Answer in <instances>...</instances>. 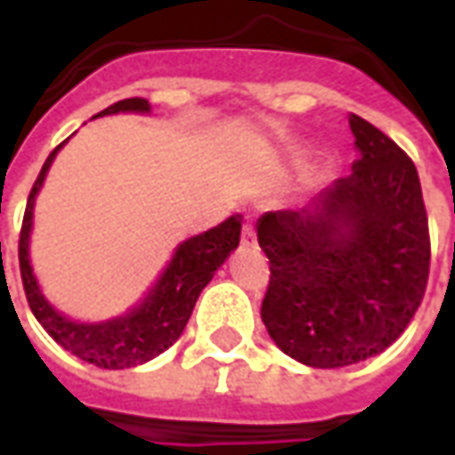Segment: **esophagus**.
<instances>
[{"instance_id":"34e87169","label":"esophagus","mask_w":455,"mask_h":455,"mask_svg":"<svg viewBox=\"0 0 455 455\" xmlns=\"http://www.w3.org/2000/svg\"><path fill=\"white\" fill-rule=\"evenodd\" d=\"M241 243H243V246H253V243H256V231H253V224H251V221L243 224V231H241Z\"/></svg>"}]
</instances>
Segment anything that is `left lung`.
I'll return each mask as SVG.
<instances>
[{"label":"left lung","instance_id":"8db88e82","mask_svg":"<svg viewBox=\"0 0 455 455\" xmlns=\"http://www.w3.org/2000/svg\"><path fill=\"white\" fill-rule=\"evenodd\" d=\"M358 160L302 209L258 219L270 260L260 316L275 346L309 368L382 353L407 329L429 277V221L407 153L351 114Z\"/></svg>","mask_w":455,"mask_h":455}]
</instances>
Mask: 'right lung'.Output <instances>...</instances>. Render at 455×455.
I'll return each instance as SVG.
<instances>
[{
  "label": "right lung",
  "mask_w": 455,
  "mask_h": 455,
  "mask_svg": "<svg viewBox=\"0 0 455 455\" xmlns=\"http://www.w3.org/2000/svg\"><path fill=\"white\" fill-rule=\"evenodd\" d=\"M109 114H150V104L148 100L131 97V100H121L107 107L97 116H109ZM65 143L68 140H63L48 156L26 202L24 227L19 238V266H21L26 299L38 324L44 326L65 351H70L77 358L92 363L97 368H107V371H124V368L143 365L170 348L185 331L199 292L209 285L214 273L238 248L243 219L241 214H234L219 227L178 243L158 280L148 287L143 299H139L124 315L104 319V322H77L48 302L31 266L36 197L44 188L45 175L53 165L58 150L63 148Z\"/></svg>",
  "instance_id": "obj_1"
}]
</instances>
